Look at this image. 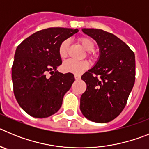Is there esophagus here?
<instances>
[{"mask_svg": "<svg viewBox=\"0 0 149 149\" xmlns=\"http://www.w3.org/2000/svg\"><path fill=\"white\" fill-rule=\"evenodd\" d=\"M74 78H75V80H80V79H81V75H80V74H74Z\"/></svg>", "mask_w": 149, "mask_h": 149, "instance_id": "34e87169", "label": "esophagus"}]
</instances>
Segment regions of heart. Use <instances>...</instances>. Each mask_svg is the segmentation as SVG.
<instances>
[{
    "label": "heart",
    "mask_w": 149,
    "mask_h": 149,
    "mask_svg": "<svg viewBox=\"0 0 149 149\" xmlns=\"http://www.w3.org/2000/svg\"><path fill=\"white\" fill-rule=\"evenodd\" d=\"M79 42L82 45L84 49L87 51V56L92 61H95L96 55L93 52L95 49V43L92 39L86 36H81L78 39ZM69 42L68 40H64L60 43L58 48L59 56L61 59H65L68 55V48ZM89 67V63L86 60L75 61V60H68L63 63L62 65V70L64 72H69L73 74H81L86 70Z\"/></svg>",
    "instance_id": "obj_1"
}]
</instances>
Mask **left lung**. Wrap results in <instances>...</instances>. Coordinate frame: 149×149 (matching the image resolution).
Wrapping results in <instances>:
<instances>
[{
    "instance_id": "left-lung-1",
    "label": "left lung",
    "mask_w": 149,
    "mask_h": 149,
    "mask_svg": "<svg viewBox=\"0 0 149 149\" xmlns=\"http://www.w3.org/2000/svg\"><path fill=\"white\" fill-rule=\"evenodd\" d=\"M97 42L100 57L81 79L86 89L80 108L86 119L106 123L122 113L135 82V56L127 45L113 34L100 29H82Z\"/></svg>"
}]
</instances>
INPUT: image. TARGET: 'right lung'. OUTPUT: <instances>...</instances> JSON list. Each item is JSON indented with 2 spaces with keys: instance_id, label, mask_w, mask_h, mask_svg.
Returning <instances> with one entry per match:
<instances>
[{
  "instance_id": "add662e5",
  "label": "right lung",
  "mask_w": 149,
  "mask_h": 149,
  "mask_svg": "<svg viewBox=\"0 0 149 149\" xmlns=\"http://www.w3.org/2000/svg\"><path fill=\"white\" fill-rule=\"evenodd\" d=\"M77 31L63 27L44 29L17 47L12 66L13 92L18 104L31 116L46 118L61 107L63 96L74 77L72 73L56 71L62 64L58 48L63 41Z\"/></svg>"
}]
</instances>
